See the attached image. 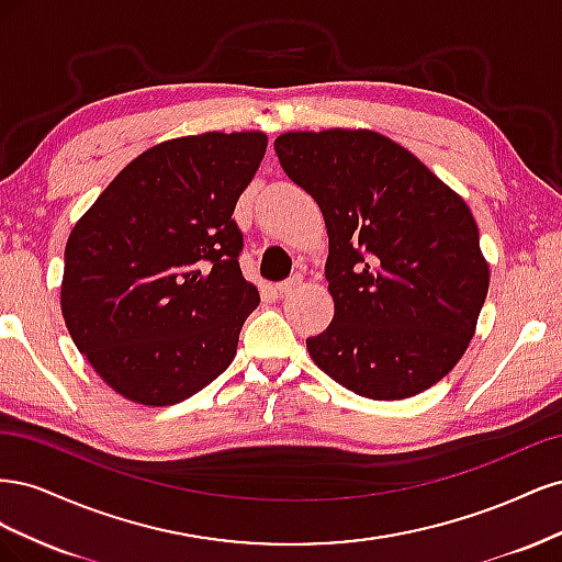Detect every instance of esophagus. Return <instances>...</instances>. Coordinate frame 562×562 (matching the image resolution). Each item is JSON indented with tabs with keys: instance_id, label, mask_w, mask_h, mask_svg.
<instances>
[{
	"instance_id": "34e87169",
	"label": "esophagus",
	"mask_w": 562,
	"mask_h": 562,
	"mask_svg": "<svg viewBox=\"0 0 562 562\" xmlns=\"http://www.w3.org/2000/svg\"><path fill=\"white\" fill-rule=\"evenodd\" d=\"M297 285H302V277H300V274H295V277H291V279H285V281H281V283H277V293H279V295H288V293H293Z\"/></svg>"
}]
</instances>
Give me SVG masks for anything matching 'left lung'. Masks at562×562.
Masks as SVG:
<instances>
[{"mask_svg":"<svg viewBox=\"0 0 562 562\" xmlns=\"http://www.w3.org/2000/svg\"><path fill=\"white\" fill-rule=\"evenodd\" d=\"M274 149L328 229L335 314L307 339L314 363L372 401L411 398L443 380L471 342L490 285L467 201L368 128L291 131Z\"/></svg>","mask_w":562,"mask_h":562,"instance_id":"8db88e82","label":"left lung"}]
</instances>
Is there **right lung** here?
<instances>
[{"mask_svg":"<svg viewBox=\"0 0 562 562\" xmlns=\"http://www.w3.org/2000/svg\"><path fill=\"white\" fill-rule=\"evenodd\" d=\"M265 149L262 131L159 143L70 232L65 326L119 396L173 405L234 361L260 293L241 274L244 236L232 213Z\"/></svg>","mask_w":562,"mask_h":562,"instance_id":"add662e5","label":"right lung"}]
</instances>
